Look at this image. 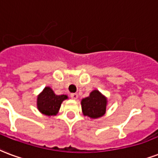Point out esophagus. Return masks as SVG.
<instances>
[{
  "label": "esophagus",
  "mask_w": 158,
  "mask_h": 158,
  "mask_svg": "<svg viewBox=\"0 0 158 158\" xmlns=\"http://www.w3.org/2000/svg\"><path fill=\"white\" fill-rule=\"evenodd\" d=\"M70 97L71 98H73V99H77V98H78V94H71Z\"/></svg>",
  "instance_id": "34e87169"
}]
</instances>
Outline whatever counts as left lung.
Returning <instances> with one entry per match:
<instances>
[{
    "mask_svg": "<svg viewBox=\"0 0 158 158\" xmlns=\"http://www.w3.org/2000/svg\"><path fill=\"white\" fill-rule=\"evenodd\" d=\"M107 98L98 90H93L89 96L81 101L82 112L84 116L90 118H98L103 116L107 108Z\"/></svg>",
    "mask_w": 158,
    "mask_h": 158,
    "instance_id": "1",
    "label": "left lung"
}]
</instances>
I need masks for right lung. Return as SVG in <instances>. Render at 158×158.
<instances>
[{
	"label": "right lung",
	"instance_id": "1",
	"mask_svg": "<svg viewBox=\"0 0 158 158\" xmlns=\"http://www.w3.org/2000/svg\"><path fill=\"white\" fill-rule=\"evenodd\" d=\"M68 98L67 95H56L50 87H45L37 97V108L47 116H55L60 110L61 103Z\"/></svg>",
	"mask_w": 158,
	"mask_h": 158
}]
</instances>
